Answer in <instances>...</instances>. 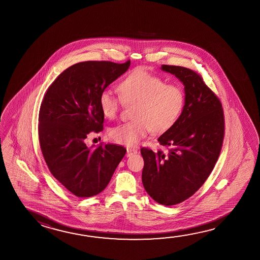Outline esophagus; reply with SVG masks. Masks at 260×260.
Here are the masks:
<instances>
[{
    "label": "esophagus",
    "mask_w": 260,
    "mask_h": 260,
    "mask_svg": "<svg viewBox=\"0 0 260 260\" xmlns=\"http://www.w3.org/2000/svg\"><path fill=\"white\" fill-rule=\"evenodd\" d=\"M137 152H138V150H134V149H127V153H126V156H127V157H131V156L137 154Z\"/></svg>",
    "instance_id": "obj_1"
}]
</instances>
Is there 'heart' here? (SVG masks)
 Listing matches in <instances>:
<instances>
[{
	"instance_id": "obj_1",
	"label": "heart",
	"mask_w": 260,
	"mask_h": 260,
	"mask_svg": "<svg viewBox=\"0 0 260 260\" xmlns=\"http://www.w3.org/2000/svg\"><path fill=\"white\" fill-rule=\"evenodd\" d=\"M119 98L110 91L101 93L99 106L103 117L114 119L121 103L135 105L133 120L110 128V139L127 147H134L151 131L161 134L173 128L182 114L184 94L181 87L165 84L161 78L143 68L133 69L118 86Z\"/></svg>"
}]
</instances>
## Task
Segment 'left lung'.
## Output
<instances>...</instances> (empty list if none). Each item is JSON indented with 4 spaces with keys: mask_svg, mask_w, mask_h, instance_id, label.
I'll return each mask as SVG.
<instances>
[{
    "mask_svg": "<svg viewBox=\"0 0 260 260\" xmlns=\"http://www.w3.org/2000/svg\"><path fill=\"white\" fill-rule=\"evenodd\" d=\"M160 69L183 84L184 106L176 124L158 139L168 151L141 149V178L148 194L169 206L188 199L209 176L223 144L224 119L218 98L198 74L177 66Z\"/></svg>",
    "mask_w": 260,
    "mask_h": 260,
    "instance_id": "8db88e82",
    "label": "left lung"
}]
</instances>
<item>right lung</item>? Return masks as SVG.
Masks as SVG:
<instances>
[{
    "label": "right lung",
    "mask_w": 260,
    "mask_h": 260,
    "mask_svg": "<svg viewBox=\"0 0 260 260\" xmlns=\"http://www.w3.org/2000/svg\"><path fill=\"white\" fill-rule=\"evenodd\" d=\"M129 66L131 61L78 63L60 74L46 91L39 111L42 153L54 177L74 196L99 194L125 156L122 146L87 147L85 140L89 132L103 129L101 92Z\"/></svg>",
    "instance_id": "1"
}]
</instances>
